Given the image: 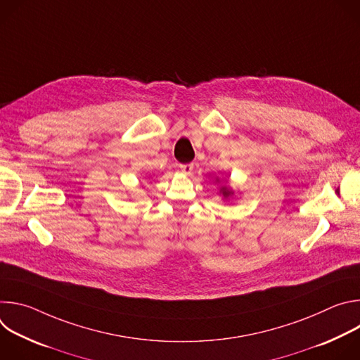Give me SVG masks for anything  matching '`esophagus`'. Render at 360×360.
I'll return each mask as SVG.
<instances>
[{
    "label": "esophagus",
    "instance_id": "34e87169",
    "mask_svg": "<svg viewBox=\"0 0 360 360\" xmlns=\"http://www.w3.org/2000/svg\"><path fill=\"white\" fill-rule=\"evenodd\" d=\"M179 168L185 175H191V172L193 171V164H181Z\"/></svg>",
    "mask_w": 360,
    "mask_h": 360
}]
</instances>
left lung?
I'll return each instance as SVG.
<instances>
[{
	"mask_svg": "<svg viewBox=\"0 0 360 360\" xmlns=\"http://www.w3.org/2000/svg\"><path fill=\"white\" fill-rule=\"evenodd\" d=\"M228 193H229V192H226V191H225V189H224V195H225V196H226V195H228Z\"/></svg>",
	"mask_w": 360,
	"mask_h": 360,
	"instance_id": "1",
	"label": "left lung"
}]
</instances>
